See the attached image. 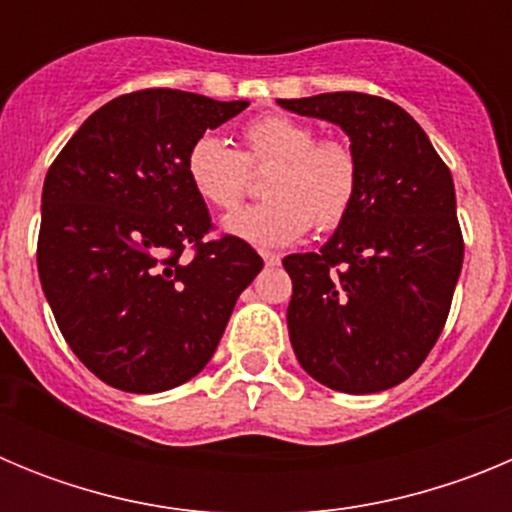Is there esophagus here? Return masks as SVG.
<instances>
[{
	"label": "esophagus",
	"instance_id": "obj_1",
	"mask_svg": "<svg viewBox=\"0 0 512 512\" xmlns=\"http://www.w3.org/2000/svg\"><path fill=\"white\" fill-rule=\"evenodd\" d=\"M261 259H264L266 266H279V264H282V256H279V253H271V251H261Z\"/></svg>",
	"mask_w": 512,
	"mask_h": 512
}]
</instances>
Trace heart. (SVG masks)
<instances>
[{
  "instance_id": "b5f03b06",
  "label": "heart",
  "mask_w": 512,
  "mask_h": 512,
  "mask_svg": "<svg viewBox=\"0 0 512 512\" xmlns=\"http://www.w3.org/2000/svg\"><path fill=\"white\" fill-rule=\"evenodd\" d=\"M187 179L202 202L220 212L241 205L251 169H269L264 205L225 220V230L256 246H287L315 225L333 230L346 220L359 192V161L346 140L318 138L307 122L264 115L243 128L238 153L220 135L202 133L184 158Z\"/></svg>"
}]
</instances>
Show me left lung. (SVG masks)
Instances as JSON below:
<instances>
[{
	"label": "left lung",
	"instance_id": "8db88e82",
	"mask_svg": "<svg viewBox=\"0 0 512 512\" xmlns=\"http://www.w3.org/2000/svg\"><path fill=\"white\" fill-rule=\"evenodd\" d=\"M277 102L341 125L359 161L354 207L330 241L282 261L292 277L289 341L330 390H390L423 364L449 318L464 261L451 171L390 99L330 92Z\"/></svg>",
	"mask_w": 512,
	"mask_h": 512
}]
</instances>
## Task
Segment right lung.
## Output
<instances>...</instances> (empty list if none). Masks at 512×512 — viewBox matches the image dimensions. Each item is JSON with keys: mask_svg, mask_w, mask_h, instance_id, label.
I'll use <instances>...</instances> for the list:
<instances>
[{"mask_svg": "<svg viewBox=\"0 0 512 512\" xmlns=\"http://www.w3.org/2000/svg\"><path fill=\"white\" fill-rule=\"evenodd\" d=\"M246 107L179 89L122 94L45 174L40 284L71 351L110 387L153 395L200 374L264 269L241 238H207L210 212L184 169L192 140Z\"/></svg>", "mask_w": 512, "mask_h": 512, "instance_id": "right-lung-1", "label": "right lung"}]
</instances>
